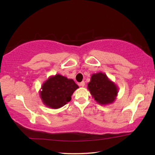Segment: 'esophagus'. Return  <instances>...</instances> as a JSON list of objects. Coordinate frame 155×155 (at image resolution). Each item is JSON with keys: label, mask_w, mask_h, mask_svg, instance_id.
Wrapping results in <instances>:
<instances>
[{"label": "esophagus", "mask_w": 155, "mask_h": 155, "mask_svg": "<svg viewBox=\"0 0 155 155\" xmlns=\"http://www.w3.org/2000/svg\"><path fill=\"white\" fill-rule=\"evenodd\" d=\"M79 85L81 87H84V85H85V83H84V81H82L81 83H79Z\"/></svg>", "instance_id": "obj_1"}]
</instances>
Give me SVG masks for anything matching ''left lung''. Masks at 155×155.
I'll return each instance as SVG.
<instances>
[{"label":"left lung","mask_w":155,"mask_h":155,"mask_svg":"<svg viewBox=\"0 0 155 155\" xmlns=\"http://www.w3.org/2000/svg\"><path fill=\"white\" fill-rule=\"evenodd\" d=\"M87 88L92 97L101 105L113 103L118 93V88L114 82L101 72L92 74Z\"/></svg>","instance_id":"obj_1"}]
</instances>
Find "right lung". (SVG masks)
<instances>
[{
  "label": "right lung",
  "mask_w": 155,
  "mask_h": 155,
  "mask_svg": "<svg viewBox=\"0 0 155 155\" xmlns=\"http://www.w3.org/2000/svg\"><path fill=\"white\" fill-rule=\"evenodd\" d=\"M78 88L73 80L57 74L44 82L39 93L46 107L57 109L71 100L72 94Z\"/></svg>",
  "instance_id": "right-lung-1"
}]
</instances>
